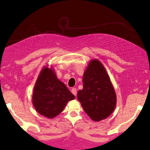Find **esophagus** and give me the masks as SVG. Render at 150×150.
Listing matches in <instances>:
<instances>
[{"mask_svg":"<svg viewBox=\"0 0 150 150\" xmlns=\"http://www.w3.org/2000/svg\"><path fill=\"white\" fill-rule=\"evenodd\" d=\"M71 93H73V95L75 96H77V89L75 88H73L71 89Z\"/></svg>","mask_w":150,"mask_h":150,"instance_id":"1","label":"esophagus"}]
</instances>
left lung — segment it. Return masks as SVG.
Returning a JSON list of instances; mask_svg holds the SVG:
<instances>
[{
  "mask_svg": "<svg viewBox=\"0 0 150 150\" xmlns=\"http://www.w3.org/2000/svg\"><path fill=\"white\" fill-rule=\"evenodd\" d=\"M83 89L77 99L90 118L99 122L107 118L116 107V96L109 76L98 60H92L84 73Z\"/></svg>",
  "mask_w": 150,
  "mask_h": 150,
  "instance_id": "1",
  "label": "left lung"
}]
</instances>
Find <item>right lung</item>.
<instances>
[{
  "label": "right lung",
  "mask_w": 150,
  "mask_h": 150,
  "mask_svg": "<svg viewBox=\"0 0 150 150\" xmlns=\"http://www.w3.org/2000/svg\"><path fill=\"white\" fill-rule=\"evenodd\" d=\"M75 99L52 69L45 67L41 71L32 94V103L41 115L53 118L62 112L67 102Z\"/></svg>",
  "instance_id": "1"
}]
</instances>
